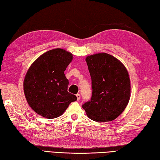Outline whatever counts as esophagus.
<instances>
[{
	"label": "esophagus",
	"instance_id": "esophagus-1",
	"mask_svg": "<svg viewBox=\"0 0 160 160\" xmlns=\"http://www.w3.org/2000/svg\"><path fill=\"white\" fill-rule=\"evenodd\" d=\"M77 96V100H79L80 98H81V95L79 94V93H77V94L76 95Z\"/></svg>",
	"mask_w": 160,
	"mask_h": 160
}]
</instances>
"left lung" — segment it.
I'll list each match as a JSON object with an SVG mask.
<instances>
[{
  "label": "left lung",
  "instance_id": "obj_1",
  "mask_svg": "<svg viewBox=\"0 0 160 160\" xmlns=\"http://www.w3.org/2000/svg\"><path fill=\"white\" fill-rule=\"evenodd\" d=\"M92 79L90 100L82 107L89 119L109 122L122 113L130 98V81L126 68L118 59L106 53L88 56Z\"/></svg>",
  "mask_w": 160,
  "mask_h": 160
}]
</instances>
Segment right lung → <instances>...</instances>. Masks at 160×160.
<instances>
[{
    "label": "right lung",
    "instance_id": "add662e5",
    "mask_svg": "<svg viewBox=\"0 0 160 160\" xmlns=\"http://www.w3.org/2000/svg\"><path fill=\"white\" fill-rule=\"evenodd\" d=\"M72 54L63 49H53L38 57L27 71L24 92L32 109L45 118L63 114L77 96L68 92V80L64 71Z\"/></svg>",
    "mask_w": 160,
    "mask_h": 160
}]
</instances>
